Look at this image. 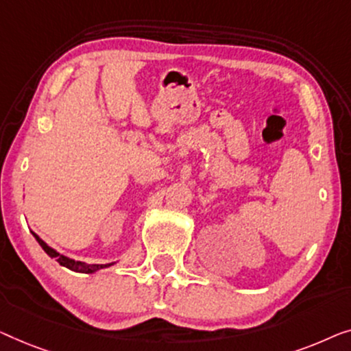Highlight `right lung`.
I'll return each mask as SVG.
<instances>
[{
    "instance_id": "add662e5",
    "label": "right lung",
    "mask_w": 351,
    "mask_h": 351,
    "mask_svg": "<svg viewBox=\"0 0 351 351\" xmlns=\"http://www.w3.org/2000/svg\"><path fill=\"white\" fill-rule=\"evenodd\" d=\"M32 234L34 235V239L38 240V243L41 245V248H43L44 251H46V253H47L49 256H51V258L56 259L58 264L63 265V267H66V269L73 270V272L93 274V272H97V270H100V269H106V267H110V265L114 264V263H111V264H86V263H81V261L70 259V258H66V256H63V254H60V253H57V251L53 250V248H51V246H49V245L46 243V241L39 239V237H38L36 234H34V232H32Z\"/></svg>"
}]
</instances>
